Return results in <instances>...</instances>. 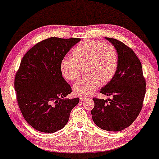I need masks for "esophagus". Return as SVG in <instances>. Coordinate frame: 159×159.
<instances>
[{"label":"esophagus","mask_w":159,"mask_h":159,"mask_svg":"<svg viewBox=\"0 0 159 159\" xmlns=\"http://www.w3.org/2000/svg\"><path fill=\"white\" fill-rule=\"evenodd\" d=\"M80 99L81 100V101H83V100H85V99H87V97H80Z\"/></svg>","instance_id":"esophagus-1"}]
</instances>
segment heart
I'll return each instance as SVG.
<instances>
[{"label": "heart", "instance_id": "heart-1", "mask_svg": "<svg viewBox=\"0 0 159 159\" xmlns=\"http://www.w3.org/2000/svg\"><path fill=\"white\" fill-rule=\"evenodd\" d=\"M72 57H64L61 61L60 70L63 77L74 81L80 76L82 67L87 75L73 86L75 93L87 96L100 84H106L113 78L118 65V55L111 44L97 40H85L73 49Z\"/></svg>", "mask_w": 159, "mask_h": 159}]
</instances>
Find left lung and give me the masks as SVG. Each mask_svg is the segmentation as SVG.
I'll list each match as a JSON object with an SVG mask.
<instances>
[{
	"mask_svg": "<svg viewBox=\"0 0 159 159\" xmlns=\"http://www.w3.org/2000/svg\"><path fill=\"white\" fill-rule=\"evenodd\" d=\"M116 48L118 55L116 72L102 94L112 96L107 100L94 98L91 111L95 124L102 129L119 131L128 127L142 109L146 81L140 60L130 48L114 38H105Z\"/></svg>",
	"mask_w": 159,
	"mask_h": 159,
	"instance_id": "1",
	"label": "left lung"
}]
</instances>
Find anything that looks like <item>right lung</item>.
Segmentation results:
<instances>
[{"mask_svg": "<svg viewBox=\"0 0 159 159\" xmlns=\"http://www.w3.org/2000/svg\"><path fill=\"white\" fill-rule=\"evenodd\" d=\"M80 38H50L36 44L21 60L15 77L17 101L24 119L36 130L54 133L67 123L80 99L60 70L61 61Z\"/></svg>", "mask_w": 159, "mask_h": 159, "instance_id": "add662e5", "label": "right lung"}]
</instances>
